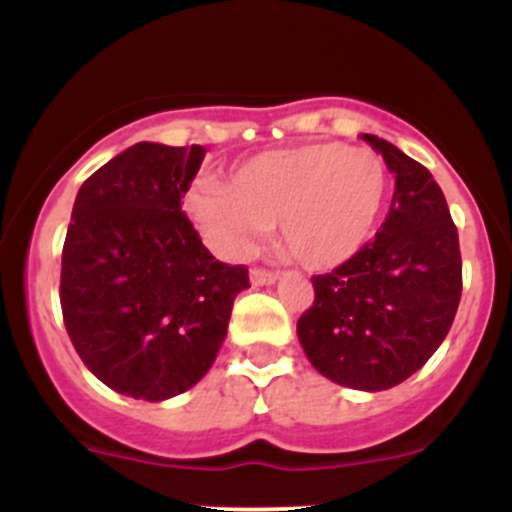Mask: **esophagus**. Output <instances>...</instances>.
Segmentation results:
<instances>
[{
  "instance_id": "34e87169",
  "label": "esophagus",
  "mask_w": 512,
  "mask_h": 512,
  "mask_svg": "<svg viewBox=\"0 0 512 512\" xmlns=\"http://www.w3.org/2000/svg\"><path fill=\"white\" fill-rule=\"evenodd\" d=\"M277 272L275 270H265V267H252L250 270V282L255 287H262V285H272V282H277Z\"/></svg>"
}]
</instances>
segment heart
I'll return each instance as SVG.
<instances>
[{
    "label": "heart",
    "mask_w": 512,
    "mask_h": 512,
    "mask_svg": "<svg viewBox=\"0 0 512 512\" xmlns=\"http://www.w3.org/2000/svg\"><path fill=\"white\" fill-rule=\"evenodd\" d=\"M386 195L389 168L379 153L307 143L247 158L227 185L200 180L185 195V213L227 257H247L267 227L280 225L294 260L332 270L371 240Z\"/></svg>",
    "instance_id": "1"
}]
</instances>
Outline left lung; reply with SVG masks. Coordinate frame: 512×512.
<instances>
[{"mask_svg": "<svg viewBox=\"0 0 512 512\" xmlns=\"http://www.w3.org/2000/svg\"><path fill=\"white\" fill-rule=\"evenodd\" d=\"M394 173L389 215L352 260L314 275L297 334L314 369L337 384L384 391L441 347L461 302L458 230L441 188L414 158L361 133Z\"/></svg>", "mask_w": 512, "mask_h": 512, "instance_id": "1", "label": "left lung"}]
</instances>
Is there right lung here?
Returning a JSON list of instances; mask_svg holds the SVG:
<instances>
[{
  "mask_svg": "<svg viewBox=\"0 0 512 512\" xmlns=\"http://www.w3.org/2000/svg\"><path fill=\"white\" fill-rule=\"evenodd\" d=\"M203 146L136 143L76 195L61 252V314L76 354L108 389L163 401L213 366L245 265L215 260L180 198Z\"/></svg>",
  "mask_w": 512,
  "mask_h": 512,
  "instance_id": "right-lung-1",
  "label": "right lung"
}]
</instances>
